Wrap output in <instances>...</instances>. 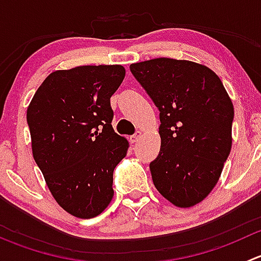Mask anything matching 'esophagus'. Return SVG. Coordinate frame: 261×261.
Instances as JSON below:
<instances>
[{
    "label": "esophagus",
    "instance_id": "34e87169",
    "mask_svg": "<svg viewBox=\"0 0 261 261\" xmlns=\"http://www.w3.org/2000/svg\"><path fill=\"white\" fill-rule=\"evenodd\" d=\"M141 136H143V134H141V131H136L135 134H134L133 136H130V141L131 143H139V141L141 140Z\"/></svg>",
    "mask_w": 261,
    "mask_h": 261
}]
</instances>
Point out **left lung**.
Here are the masks:
<instances>
[{"label": "left lung", "mask_w": 261, "mask_h": 261, "mask_svg": "<svg viewBox=\"0 0 261 261\" xmlns=\"http://www.w3.org/2000/svg\"><path fill=\"white\" fill-rule=\"evenodd\" d=\"M159 110V155L152 181L178 207L203 201L231 151L233 106L218 75L189 60L158 58L130 65Z\"/></svg>", "instance_id": "obj_1"}]
</instances>
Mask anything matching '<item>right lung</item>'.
<instances>
[{
	"instance_id": "1",
	"label": "right lung",
	"mask_w": 261,
	"mask_h": 261,
	"mask_svg": "<svg viewBox=\"0 0 261 261\" xmlns=\"http://www.w3.org/2000/svg\"><path fill=\"white\" fill-rule=\"evenodd\" d=\"M123 78L122 65L57 70L28 107L35 163L55 201L75 217H96L114 197V170L128 143L112 127L110 98Z\"/></svg>"
}]
</instances>
